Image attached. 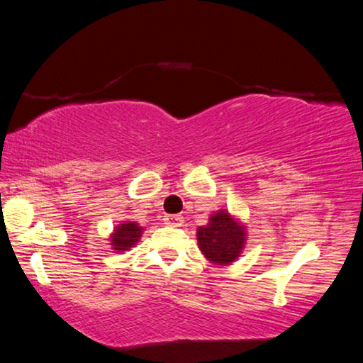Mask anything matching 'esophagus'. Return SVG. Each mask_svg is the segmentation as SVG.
Listing matches in <instances>:
<instances>
[{"instance_id":"obj_1","label":"esophagus","mask_w":363,"mask_h":363,"mask_svg":"<svg viewBox=\"0 0 363 363\" xmlns=\"http://www.w3.org/2000/svg\"><path fill=\"white\" fill-rule=\"evenodd\" d=\"M163 220H165L168 226H180L183 223V216L182 215H167Z\"/></svg>"}]
</instances>
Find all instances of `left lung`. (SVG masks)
<instances>
[{"mask_svg": "<svg viewBox=\"0 0 363 363\" xmlns=\"http://www.w3.org/2000/svg\"><path fill=\"white\" fill-rule=\"evenodd\" d=\"M196 240L208 261L216 266H230L246 246V225L230 211H215L208 218V225L196 230Z\"/></svg>", "mask_w": 363, "mask_h": 363, "instance_id": "1", "label": "left lung"}]
</instances>
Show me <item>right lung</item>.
<instances>
[{"label":"right lung","instance_id":"right-lung-1","mask_svg":"<svg viewBox=\"0 0 363 363\" xmlns=\"http://www.w3.org/2000/svg\"><path fill=\"white\" fill-rule=\"evenodd\" d=\"M143 231H145L143 226H140L135 221H122L121 225L113 228L112 235L108 238L112 250H116L117 252L128 251L140 241Z\"/></svg>","mask_w":363,"mask_h":363}]
</instances>
